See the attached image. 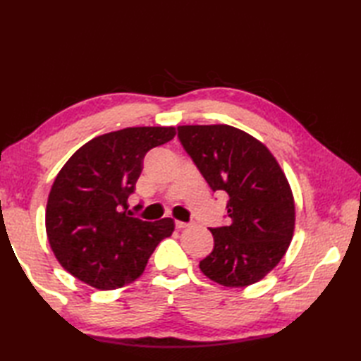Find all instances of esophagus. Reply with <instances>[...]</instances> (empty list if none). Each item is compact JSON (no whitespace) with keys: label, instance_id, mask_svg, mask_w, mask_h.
<instances>
[{"label":"esophagus","instance_id":"esophagus-1","mask_svg":"<svg viewBox=\"0 0 361 361\" xmlns=\"http://www.w3.org/2000/svg\"><path fill=\"white\" fill-rule=\"evenodd\" d=\"M175 226L178 228V229H185V228H188V226H189V224H186V221H180V220H176V221H175Z\"/></svg>","mask_w":361,"mask_h":361}]
</instances>
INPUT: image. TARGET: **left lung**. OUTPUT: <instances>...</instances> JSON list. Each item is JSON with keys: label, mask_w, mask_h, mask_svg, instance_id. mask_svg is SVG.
Returning a JSON list of instances; mask_svg holds the SVG:
<instances>
[{"label": "left lung", "mask_w": 361, "mask_h": 361, "mask_svg": "<svg viewBox=\"0 0 361 361\" xmlns=\"http://www.w3.org/2000/svg\"><path fill=\"white\" fill-rule=\"evenodd\" d=\"M178 137L214 192L229 197V224L211 228L214 250L200 270L225 287L264 279L295 233V198L279 163L265 144L226 124L180 126Z\"/></svg>", "instance_id": "1"}]
</instances>
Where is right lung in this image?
Listing matches in <instances>:
<instances>
[{"label": "right lung", "mask_w": 361, "mask_h": 361, "mask_svg": "<svg viewBox=\"0 0 361 361\" xmlns=\"http://www.w3.org/2000/svg\"><path fill=\"white\" fill-rule=\"evenodd\" d=\"M175 127H128L83 144L57 173L46 204V234L59 264L97 290L128 286L175 221L130 217L127 198L150 149Z\"/></svg>", "instance_id": "add662e5"}]
</instances>
